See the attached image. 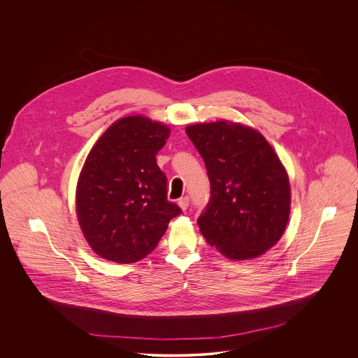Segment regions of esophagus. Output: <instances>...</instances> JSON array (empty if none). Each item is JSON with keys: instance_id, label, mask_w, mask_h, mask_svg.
<instances>
[{"instance_id": "34e87169", "label": "esophagus", "mask_w": 358, "mask_h": 358, "mask_svg": "<svg viewBox=\"0 0 358 358\" xmlns=\"http://www.w3.org/2000/svg\"><path fill=\"white\" fill-rule=\"evenodd\" d=\"M178 205H179V208H180L182 210H186V209L189 208V197H182V199L178 201Z\"/></svg>"}]
</instances>
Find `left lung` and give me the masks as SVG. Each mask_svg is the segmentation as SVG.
I'll list each match as a JSON object with an SVG mask.
<instances>
[{"mask_svg":"<svg viewBox=\"0 0 358 358\" xmlns=\"http://www.w3.org/2000/svg\"><path fill=\"white\" fill-rule=\"evenodd\" d=\"M186 134L210 182V200L197 220L206 243L231 260L263 255L282 237L291 212L280 157L259 131L240 122H199Z\"/></svg>","mask_w":358,"mask_h":358,"instance_id":"8db88e82","label":"left lung"}]
</instances>
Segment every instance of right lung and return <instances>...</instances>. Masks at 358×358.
I'll list each match as a JSON object with an SVG mask.
<instances>
[{"mask_svg": "<svg viewBox=\"0 0 358 358\" xmlns=\"http://www.w3.org/2000/svg\"><path fill=\"white\" fill-rule=\"evenodd\" d=\"M168 125L136 114L113 122L94 145L78 176L76 212L96 255L128 264L153 252L182 210L166 200V178L155 154Z\"/></svg>", "mask_w": 358, "mask_h": 358, "instance_id": "1", "label": "right lung"}]
</instances>
